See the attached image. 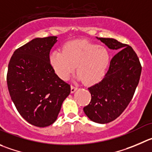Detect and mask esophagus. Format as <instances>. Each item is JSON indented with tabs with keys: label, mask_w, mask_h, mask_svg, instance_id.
<instances>
[{
	"label": "esophagus",
	"mask_w": 152,
	"mask_h": 152,
	"mask_svg": "<svg viewBox=\"0 0 152 152\" xmlns=\"http://www.w3.org/2000/svg\"><path fill=\"white\" fill-rule=\"evenodd\" d=\"M77 86H74V85H72V86H71V92H72V93H73V92H75V91L77 90Z\"/></svg>",
	"instance_id": "1"
}]
</instances>
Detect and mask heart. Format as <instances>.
<instances>
[{
    "label": "heart",
    "instance_id": "b5f03b06",
    "mask_svg": "<svg viewBox=\"0 0 152 152\" xmlns=\"http://www.w3.org/2000/svg\"><path fill=\"white\" fill-rule=\"evenodd\" d=\"M110 56L104 46L87 40H75L66 43L63 50L50 55V63L57 76L68 80L77 66V78L86 84H95L102 80L109 66Z\"/></svg>",
    "mask_w": 152,
    "mask_h": 152
}]
</instances>
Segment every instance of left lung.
<instances>
[{"label": "left lung", "mask_w": 152, "mask_h": 152, "mask_svg": "<svg viewBox=\"0 0 152 152\" xmlns=\"http://www.w3.org/2000/svg\"><path fill=\"white\" fill-rule=\"evenodd\" d=\"M109 48L120 50L110 61L102 81L88 88L91 101L83 107L93 122L106 124L115 120L131 102L140 81L142 66L134 49L110 38H99Z\"/></svg>", "instance_id": "1"}]
</instances>
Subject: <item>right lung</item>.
<instances>
[{
  "label": "right lung",
  "instance_id": "add662e5",
  "mask_svg": "<svg viewBox=\"0 0 152 152\" xmlns=\"http://www.w3.org/2000/svg\"><path fill=\"white\" fill-rule=\"evenodd\" d=\"M57 37L36 38L14 51L7 81L17 110L31 125L44 128L57 120L71 86L57 76L50 63Z\"/></svg>",
  "mask_w": 152,
  "mask_h": 152
}]
</instances>
